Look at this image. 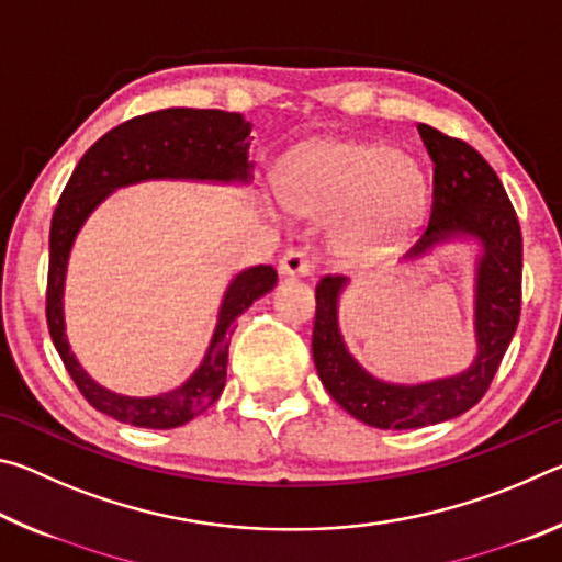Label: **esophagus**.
<instances>
[{
  "instance_id": "1",
  "label": "esophagus",
  "mask_w": 562,
  "mask_h": 562,
  "mask_svg": "<svg viewBox=\"0 0 562 562\" xmlns=\"http://www.w3.org/2000/svg\"><path fill=\"white\" fill-rule=\"evenodd\" d=\"M315 270V262L304 250H288L280 260V274L284 278H307Z\"/></svg>"
}]
</instances>
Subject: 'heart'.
Segmentation results:
<instances>
[{
  "mask_svg": "<svg viewBox=\"0 0 562 562\" xmlns=\"http://www.w3.org/2000/svg\"><path fill=\"white\" fill-rule=\"evenodd\" d=\"M282 201L304 215L337 213L335 245L364 255L392 243L426 201V178L412 158L382 144L315 140L284 158Z\"/></svg>",
  "mask_w": 562,
  "mask_h": 562,
  "instance_id": "heart-1",
  "label": "heart"
}]
</instances>
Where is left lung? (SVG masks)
I'll use <instances>...</instances> for the list:
<instances>
[{"instance_id": "obj_1", "label": "left lung", "mask_w": 562, "mask_h": 562, "mask_svg": "<svg viewBox=\"0 0 562 562\" xmlns=\"http://www.w3.org/2000/svg\"><path fill=\"white\" fill-rule=\"evenodd\" d=\"M418 133L434 160L431 221L406 260L424 258L453 237L481 245L475 265V355L456 376L392 384L349 355L339 331V294L347 278H322L312 329L317 374L335 402L374 429H422L469 412L488 392L520 317L522 237L506 188L479 150L426 123Z\"/></svg>"}]
</instances>
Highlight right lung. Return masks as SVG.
Instances as JSON below:
<instances>
[{
    "instance_id": "obj_1",
    "label": "right lung",
    "mask_w": 562,
    "mask_h": 562,
    "mask_svg": "<svg viewBox=\"0 0 562 562\" xmlns=\"http://www.w3.org/2000/svg\"><path fill=\"white\" fill-rule=\"evenodd\" d=\"M250 121L217 109H164L111 128L93 144L66 183L52 217L46 322L66 372L83 398L101 414L140 429H176L217 402L225 386L227 347L235 319L278 282L272 265L237 272L223 294L217 325L201 367L173 392L158 396H123L109 392L83 372L66 339L64 282L76 235L87 217L116 188L140 180H211L250 183Z\"/></svg>"
}]
</instances>
